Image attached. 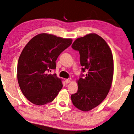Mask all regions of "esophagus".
<instances>
[{
  "label": "esophagus",
  "instance_id": "1",
  "mask_svg": "<svg viewBox=\"0 0 134 134\" xmlns=\"http://www.w3.org/2000/svg\"><path fill=\"white\" fill-rule=\"evenodd\" d=\"M70 82H71V79H66L65 80V83L66 84L69 83Z\"/></svg>",
  "mask_w": 134,
  "mask_h": 134
}]
</instances>
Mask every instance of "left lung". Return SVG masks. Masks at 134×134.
I'll list each match as a JSON object with an SVG mask.
<instances>
[{
  "label": "left lung",
  "mask_w": 134,
  "mask_h": 134,
  "mask_svg": "<svg viewBox=\"0 0 134 134\" xmlns=\"http://www.w3.org/2000/svg\"><path fill=\"white\" fill-rule=\"evenodd\" d=\"M79 51L82 71L86 77L77 81L78 91L71 95L74 105L83 111H88L105 99L111 86L114 62L110 47L96 34L77 38L72 45Z\"/></svg>",
  "instance_id": "obj_1"
}]
</instances>
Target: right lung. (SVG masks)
Masks as SVG:
<instances>
[{"label": "right lung", "instance_id": "add662e5", "mask_svg": "<svg viewBox=\"0 0 134 134\" xmlns=\"http://www.w3.org/2000/svg\"><path fill=\"white\" fill-rule=\"evenodd\" d=\"M72 42V39L41 34L24 47L18 61L17 79L23 94L30 102L42 105L58 94L63 87L61 79L49 72L56 68L57 57Z\"/></svg>", "mask_w": 134, "mask_h": 134}]
</instances>
